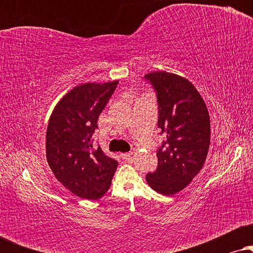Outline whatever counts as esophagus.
Returning a JSON list of instances; mask_svg holds the SVG:
<instances>
[{"mask_svg": "<svg viewBox=\"0 0 253 253\" xmlns=\"http://www.w3.org/2000/svg\"><path fill=\"white\" fill-rule=\"evenodd\" d=\"M133 152H126V153H122L121 154V157H122V159H130L131 157H132Z\"/></svg>", "mask_w": 253, "mask_h": 253, "instance_id": "34e87169", "label": "esophagus"}]
</instances>
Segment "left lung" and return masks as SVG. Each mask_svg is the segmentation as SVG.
Listing matches in <instances>:
<instances>
[{"label":"left lung","mask_w":253,"mask_h":253,"mask_svg":"<svg viewBox=\"0 0 253 253\" xmlns=\"http://www.w3.org/2000/svg\"><path fill=\"white\" fill-rule=\"evenodd\" d=\"M157 93L158 127L166 140L158 148V168L148 172L152 189L166 196L181 191L203 168L210 148L209 110L188 79L166 71L145 75Z\"/></svg>","instance_id":"8db88e82"}]
</instances>
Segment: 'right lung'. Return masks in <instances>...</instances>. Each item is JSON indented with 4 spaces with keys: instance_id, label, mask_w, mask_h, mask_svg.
<instances>
[{
    "instance_id": "right-lung-1",
    "label": "right lung",
    "mask_w": 253,
    "mask_h": 253,
    "mask_svg": "<svg viewBox=\"0 0 253 253\" xmlns=\"http://www.w3.org/2000/svg\"><path fill=\"white\" fill-rule=\"evenodd\" d=\"M119 81L86 83L62 98L51 113L46 157L55 177L84 199L96 200L108 191L117 161L93 144L98 119Z\"/></svg>"
}]
</instances>
